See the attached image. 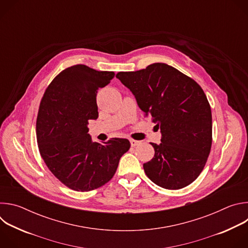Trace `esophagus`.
I'll list each match as a JSON object with an SVG mask.
<instances>
[{"label": "esophagus", "instance_id": "1", "mask_svg": "<svg viewBox=\"0 0 248 248\" xmlns=\"http://www.w3.org/2000/svg\"><path fill=\"white\" fill-rule=\"evenodd\" d=\"M140 142L139 141H137V140H134V139H131L130 140V145L132 146V147H135L136 145H138Z\"/></svg>", "mask_w": 248, "mask_h": 248}]
</instances>
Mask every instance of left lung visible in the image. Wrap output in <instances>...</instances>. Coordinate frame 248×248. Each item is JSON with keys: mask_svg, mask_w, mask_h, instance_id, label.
Masks as SVG:
<instances>
[{"mask_svg": "<svg viewBox=\"0 0 248 248\" xmlns=\"http://www.w3.org/2000/svg\"><path fill=\"white\" fill-rule=\"evenodd\" d=\"M117 78L134 95L140 110L160 128L161 143H151L152 160L143 164L148 178L167 189L193 183L212 145V114L207 97L192 78L163 62Z\"/></svg>", "mask_w": 248, "mask_h": 248, "instance_id": "obj_1", "label": "left lung"}]
</instances>
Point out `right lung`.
<instances>
[{"instance_id": "1", "label": "right lung", "mask_w": 248, "mask_h": 248, "mask_svg": "<svg viewBox=\"0 0 248 248\" xmlns=\"http://www.w3.org/2000/svg\"><path fill=\"white\" fill-rule=\"evenodd\" d=\"M114 77V72L73 65L53 79L41 100L36 121L39 151L52 173L70 189L90 191L108 183L130 147L125 138L99 143L88 133V122L98 118V89Z\"/></svg>"}]
</instances>
